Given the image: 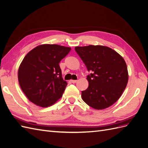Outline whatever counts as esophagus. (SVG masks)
<instances>
[{"label":"esophagus","mask_w":148,"mask_h":148,"mask_svg":"<svg viewBox=\"0 0 148 148\" xmlns=\"http://www.w3.org/2000/svg\"><path fill=\"white\" fill-rule=\"evenodd\" d=\"M77 82H78V80H73V79L71 80V82L73 83H77Z\"/></svg>","instance_id":"obj_1"}]
</instances>
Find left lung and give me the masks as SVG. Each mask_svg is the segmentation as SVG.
<instances>
[{"instance_id":"8db88e82","label":"left lung","mask_w":148,"mask_h":148,"mask_svg":"<svg viewBox=\"0 0 148 148\" xmlns=\"http://www.w3.org/2000/svg\"><path fill=\"white\" fill-rule=\"evenodd\" d=\"M88 71L89 86L82 92L83 101L92 108H107L122 96L128 80V73L123 58L115 51L104 46L75 47Z\"/></svg>"}]
</instances>
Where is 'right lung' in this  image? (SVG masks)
<instances>
[{
    "instance_id": "add662e5",
    "label": "right lung",
    "mask_w": 148,
    "mask_h": 148,
    "mask_svg": "<svg viewBox=\"0 0 148 148\" xmlns=\"http://www.w3.org/2000/svg\"><path fill=\"white\" fill-rule=\"evenodd\" d=\"M71 48L41 44L30 51L18 71L21 90L29 101L42 107L51 106L62 96L67 85L59 63Z\"/></svg>"
}]
</instances>
